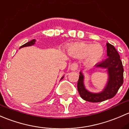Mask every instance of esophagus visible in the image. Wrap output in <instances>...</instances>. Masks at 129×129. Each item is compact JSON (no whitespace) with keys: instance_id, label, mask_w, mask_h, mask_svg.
I'll list each match as a JSON object with an SVG mask.
<instances>
[{"instance_id":"34e87169","label":"esophagus","mask_w":129,"mask_h":129,"mask_svg":"<svg viewBox=\"0 0 129 129\" xmlns=\"http://www.w3.org/2000/svg\"><path fill=\"white\" fill-rule=\"evenodd\" d=\"M78 63H72V64H71V66H70V69H71V70H72V71H76V70H78Z\"/></svg>"}]
</instances>
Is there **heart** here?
Listing matches in <instances>:
<instances>
[{
    "label": "heart",
    "instance_id": "1",
    "mask_svg": "<svg viewBox=\"0 0 129 129\" xmlns=\"http://www.w3.org/2000/svg\"><path fill=\"white\" fill-rule=\"evenodd\" d=\"M68 53L75 58L83 59L87 65H94L100 61L104 55V49L100 45L74 43L68 48Z\"/></svg>",
    "mask_w": 129,
    "mask_h": 129
}]
</instances>
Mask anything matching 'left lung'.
<instances>
[{"instance_id": "1", "label": "left lung", "mask_w": 129, "mask_h": 129, "mask_svg": "<svg viewBox=\"0 0 129 129\" xmlns=\"http://www.w3.org/2000/svg\"><path fill=\"white\" fill-rule=\"evenodd\" d=\"M107 55L108 58L96 67L107 69L108 81L104 90L99 93H92L87 91L84 84V76L80 72L78 81V91L81 98L86 101L99 103L112 98L117 92L124 82V68L120 56L113 45L107 43Z\"/></svg>"}]
</instances>
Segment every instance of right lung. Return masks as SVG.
Segmentation results:
<instances>
[{
  "label": "right lung",
  "instance_id": "right-lung-1",
  "mask_svg": "<svg viewBox=\"0 0 129 129\" xmlns=\"http://www.w3.org/2000/svg\"><path fill=\"white\" fill-rule=\"evenodd\" d=\"M35 42H36V40H35V39L32 40H31V41H30V42H27V43H25V44H24L23 45H22V46H21L20 47V48H23V47H25V46H31V45H33L35 44ZM63 77H64V76H63ZM63 77H62L61 79H63Z\"/></svg>",
  "mask_w": 129,
  "mask_h": 129
}]
</instances>
